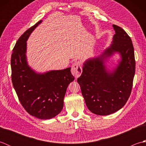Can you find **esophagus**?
I'll return each instance as SVG.
<instances>
[{
	"label": "esophagus",
	"instance_id": "esophagus-1",
	"mask_svg": "<svg viewBox=\"0 0 146 146\" xmlns=\"http://www.w3.org/2000/svg\"><path fill=\"white\" fill-rule=\"evenodd\" d=\"M82 73V63L80 61H76L74 63L71 67V73L72 75L75 77L76 78H78V77L81 75Z\"/></svg>",
	"mask_w": 146,
	"mask_h": 146
}]
</instances>
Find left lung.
Listing matches in <instances>:
<instances>
[{
    "label": "left lung",
    "instance_id": "obj_1",
    "mask_svg": "<svg viewBox=\"0 0 146 146\" xmlns=\"http://www.w3.org/2000/svg\"><path fill=\"white\" fill-rule=\"evenodd\" d=\"M115 34L112 44L100 57L88 59L77 80L88 108L99 115H107L122 108L131 95L135 75L134 49L130 36L122 27L113 24ZM114 52L122 60L113 73L108 72L104 60Z\"/></svg>",
    "mask_w": 146,
    "mask_h": 146
}]
</instances>
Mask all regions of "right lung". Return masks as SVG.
<instances>
[{
  "label": "right lung",
  "instance_id": "right-lung-1",
  "mask_svg": "<svg viewBox=\"0 0 146 146\" xmlns=\"http://www.w3.org/2000/svg\"><path fill=\"white\" fill-rule=\"evenodd\" d=\"M38 21L16 42L11 56V78L21 105L31 115L40 119H50L61 112L68 85L75 78L71 68L38 74L26 61V41Z\"/></svg>",
  "mask_w": 146,
  "mask_h": 146
}]
</instances>
